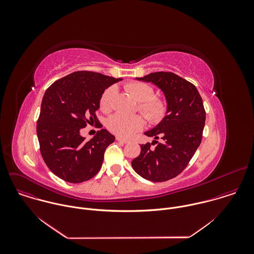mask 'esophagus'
Instances as JSON below:
<instances>
[{
	"instance_id": "obj_1",
	"label": "esophagus",
	"mask_w": 254,
	"mask_h": 254,
	"mask_svg": "<svg viewBox=\"0 0 254 254\" xmlns=\"http://www.w3.org/2000/svg\"><path fill=\"white\" fill-rule=\"evenodd\" d=\"M116 140L118 141V142H120V143H123V144H128L130 141H128V140H126V139H122V138H120V137H116Z\"/></svg>"
}]
</instances>
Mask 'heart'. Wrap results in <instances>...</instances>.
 I'll return each instance as SVG.
<instances>
[{
    "mask_svg": "<svg viewBox=\"0 0 254 254\" xmlns=\"http://www.w3.org/2000/svg\"><path fill=\"white\" fill-rule=\"evenodd\" d=\"M126 90L138 101L139 111L151 124H157L165 117L167 113V103L154 96L153 88L145 82L133 81L125 86ZM115 86L109 87L100 99V109L104 112H109L112 109V103L116 95ZM145 126V119L139 114L125 115L116 113L110 116L108 120L109 130L122 138H129L134 133L142 130Z\"/></svg>",
    "mask_w": 254,
    "mask_h": 254,
    "instance_id": "b5f03b06",
    "label": "heart"
}]
</instances>
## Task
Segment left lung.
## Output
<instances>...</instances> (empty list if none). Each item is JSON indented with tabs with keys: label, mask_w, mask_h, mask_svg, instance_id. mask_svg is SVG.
<instances>
[{
	"label": "left lung",
	"mask_w": 254,
	"mask_h": 254,
	"mask_svg": "<svg viewBox=\"0 0 254 254\" xmlns=\"http://www.w3.org/2000/svg\"><path fill=\"white\" fill-rule=\"evenodd\" d=\"M151 82L163 92L167 113L154 128L145 132L155 140L141 145L132 161L133 169L148 181L164 182L178 176L201 143L205 124L202 99L193 84L172 72L150 73L137 78Z\"/></svg>",
	"instance_id": "obj_1"
}]
</instances>
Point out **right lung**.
Instances as JSON below:
<instances>
[{
	"instance_id": "obj_1",
	"label": "right lung",
	"mask_w": 254,
	"mask_h": 254,
	"mask_svg": "<svg viewBox=\"0 0 254 254\" xmlns=\"http://www.w3.org/2000/svg\"><path fill=\"white\" fill-rule=\"evenodd\" d=\"M104 74L76 71L54 82L45 92L37 121L42 157L49 169L69 183L93 178L101 169L106 148L115 137L102 129L86 141L81 136L88 124H99L96 111L107 88L121 81Z\"/></svg>"
}]
</instances>
